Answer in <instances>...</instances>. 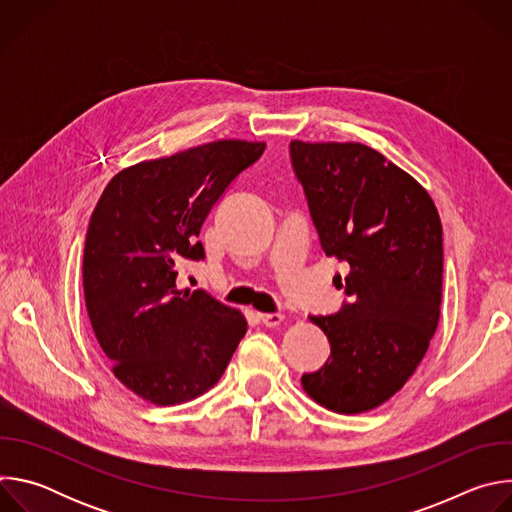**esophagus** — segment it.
<instances>
[{"mask_svg":"<svg viewBox=\"0 0 512 512\" xmlns=\"http://www.w3.org/2000/svg\"><path fill=\"white\" fill-rule=\"evenodd\" d=\"M257 318H259V322H261L263 326H267V328H275V326H279V324L283 322V316H281V314H257Z\"/></svg>","mask_w":512,"mask_h":512,"instance_id":"obj_1","label":"esophagus"}]
</instances>
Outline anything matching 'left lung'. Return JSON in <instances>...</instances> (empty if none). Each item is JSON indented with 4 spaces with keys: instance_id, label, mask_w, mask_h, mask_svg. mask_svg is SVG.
Wrapping results in <instances>:
<instances>
[{
    "instance_id": "left-lung-1",
    "label": "left lung",
    "mask_w": 512,
    "mask_h": 512,
    "mask_svg": "<svg viewBox=\"0 0 512 512\" xmlns=\"http://www.w3.org/2000/svg\"><path fill=\"white\" fill-rule=\"evenodd\" d=\"M289 154L324 253L350 265L348 304L310 316L330 356L302 387L330 411H371L409 381L440 322V214L413 176L369 145L294 139Z\"/></svg>"
}]
</instances>
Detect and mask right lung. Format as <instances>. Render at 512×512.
Wrapping results in <instances>:
<instances>
[{
    "mask_svg": "<svg viewBox=\"0 0 512 512\" xmlns=\"http://www.w3.org/2000/svg\"><path fill=\"white\" fill-rule=\"evenodd\" d=\"M265 150L218 139L115 174L87 231L83 289L91 326L113 375L154 405H180L223 377L247 332L245 316L206 291L176 287L182 259L227 186Z\"/></svg>",
    "mask_w": 512,
    "mask_h": 512,
    "instance_id": "add662e5",
    "label": "right lung"
}]
</instances>
